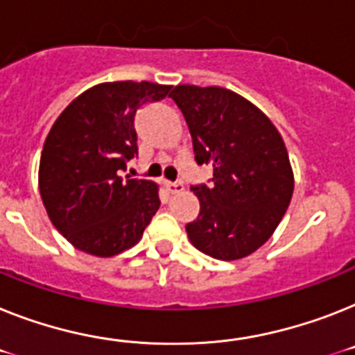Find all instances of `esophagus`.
<instances>
[{
    "mask_svg": "<svg viewBox=\"0 0 355 355\" xmlns=\"http://www.w3.org/2000/svg\"><path fill=\"white\" fill-rule=\"evenodd\" d=\"M166 187H168L169 193H180L184 189L182 180H175V182H166Z\"/></svg>",
    "mask_w": 355,
    "mask_h": 355,
    "instance_id": "obj_1",
    "label": "esophagus"
}]
</instances>
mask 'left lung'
I'll return each instance as SVG.
<instances>
[{
    "label": "left lung",
    "mask_w": 355,
    "mask_h": 355,
    "mask_svg": "<svg viewBox=\"0 0 355 355\" xmlns=\"http://www.w3.org/2000/svg\"><path fill=\"white\" fill-rule=\"evenodd\" d=\"M187 122L198 166L200 213L186 225L193 245L216 260H238L263 245L284 218L294 178L284 139L242 95L220 86L178 85L169 94Z\"/></svg>",
    "instance_id": "obj_1"
}]
</instances>
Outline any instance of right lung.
<instances>
[{"instance_id": "right-lung-1", "label": "right lung", "mask_w": 355, "mask_h": 355, "mask_svg": "<svg viewBox=\"0 0 355 355\" xmlns=\"http://www.w3.org/2000/svg\"><path fill=\"white\" fill-rule=\"evenodd\" d=\"M171 86L104 83L79 95L53 122L40 162V191L59 233L88 254L115 256L135 245L159 209L151 180L122 177L139 155L135 119Z\"/></svg>"}]
</instances>
